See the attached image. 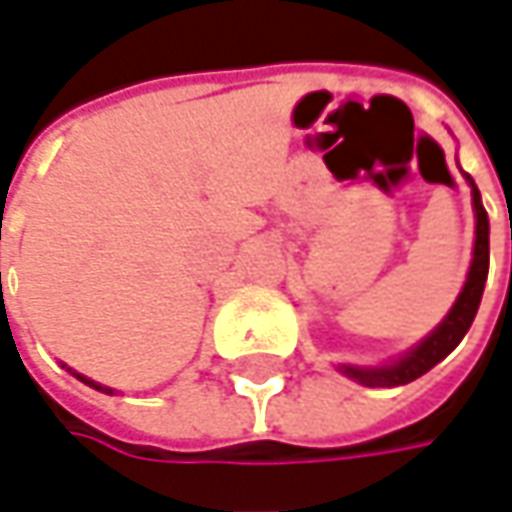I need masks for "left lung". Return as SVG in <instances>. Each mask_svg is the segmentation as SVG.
I'll return each mask as SVG.
<instances>
[{
  "mask_svg": "<svg viewBox=\"0 0 512 512\" xmlns=\"http://www.w3.org/2000/svg\"><path fill=\"white\" fill-rule=\"evenodd\" d=\"M467 182L473 187V207H476V247H473V265H470L467 282H464L456 305L447 313V319H444L442 325L436 327L416 350H410L404 359L384 364V367H344V373L350 379L367 384V387H393V384L413 382V379L424 376L430 367H436V364L442 362L450 350H456V344L462 342L464 333L473 325L479 302H482L484 282H487V267H490V222H487V210L482 205L479 187L473 185L470 176H467Z\"/></svg>",
  "mask_w": 512,
  "mask_h": 512,
  "instance_id": "1",
  "label": "left lung"
}]
</instances>
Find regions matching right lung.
<instances>
[{"label": "right lung", "instance_id": "1", "mask_svg": "<svg viewBox=\"0 0 512 512\" xmlns=\"http://www.w3.org/2000/svg\"><path fill=\"white\" fill-rule=\"evenodd\" d=\"M0 279H2V273H0ZM76 379H82L85 384H90V387H96V390H105V393H113V390H108V387H102V384H96V382H90V379H85V376H79V373H73Z\"/></svg>", "mask_w": 512, "mask_h": 512}]
</instances>
